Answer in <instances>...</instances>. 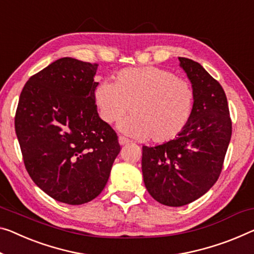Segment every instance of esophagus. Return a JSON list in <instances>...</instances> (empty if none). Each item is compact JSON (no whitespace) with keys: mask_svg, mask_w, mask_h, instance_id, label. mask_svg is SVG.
Listing matches in <instances>:
<instances>
[{"mask_svg":"<svg viewBox=\"0 0 254 254\" xmlns=\"http://www.w3.org/2000/svg\"><path fill=\"white\" fill-rule=\"evenodd\" d=\"M118 140H119L120 145H126V144H129L130 143V140L128 139V138H126V137H124V136H119Z\"/></svg>","mask_w":254,"mask_h":254,"instance_id":"34e87169","label":"esophagus"}]
</instances>
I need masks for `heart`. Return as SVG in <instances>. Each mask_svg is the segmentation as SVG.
Here are the masks:
<instances>
[{
    "instance_id": "heart-1",
    "label": "heart",
    "mask_w": 254,
    "mask_h": 254,
    "mask_svg": "<svg viewBox=\"0 0 254 254\" xmlns=\"http://www.w3.org/2000/svg\"><path fill=\"white\" fill-rule=\"evenodd\" d=\"M94 102L105 124L119 122V130L136 138L163 144L177 138L192 119L195 92L190 83L157 67L127 68L114 84L103 81L94 91Z\"/></svg>"
}]
</instances>
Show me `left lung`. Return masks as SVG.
I'll return each mask as SVG.
<instances>
[{"instance_id": "1", "label": "left lung", "mask_w": 254, "mask_h": 254, "mask_svg": "<svg viewBox=\"0 0 254 254\" xmlns=\"http://www.w3.org/2000/svg\"><path fill=\"white\" fill-rule=\"evenodd\" d=\"M195 92L190 124L177 138L143 146L144 184L152 197L168 206L197 200L214 185L232 137L227 97L200 64L178 58Z\"/></svg>"}]
</instances>
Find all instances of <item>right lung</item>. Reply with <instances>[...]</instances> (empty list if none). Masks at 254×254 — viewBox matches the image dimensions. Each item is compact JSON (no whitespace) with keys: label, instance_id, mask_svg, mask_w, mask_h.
<instances>
[{"label":"right lung","instance_id":"add662e5","mask_svg":"<svg viewBox=\"0 0 254 254\" xmlns=\"http://www.w3.org/2000/svg\"><path fill=\"white\" fill-rule=\"evenodd\" d=\"M97 64L61 58L32 76L15 112V134L35 184L62 203H87L102 192L120 152L97 114Z\"/></svg>","mask_w":254,"mask_h":254}]
</instances>
